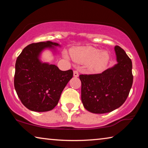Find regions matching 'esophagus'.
<instances>
[{
    "mask_svg": "<svg viewBox=\"0 0 148 148\" xmlns=\"http://www.w3.org/2000/svg\"><path fill=\"white\" fill-rule=\"evenodd\" d=\"M74 77H78L79 76V73L77 71H74Z\"/></svg>",
    "mask_w": 148,
    "mask_h": 148,
    "instance_id": "1",
    "label": "esophagus"
}]
</instances>
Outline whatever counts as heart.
Wrapping results in <instances>:
<instances>
[{
	"label": "heart",
	"mask_w": 148,
	"mask_h": 148,
	"mask_svg": "<svg viewBox=\"0 0 148 148\" xmlns=\"http://www.w3.org/2000/svg\"><path fill=\"white\" fill-rule=\"evenodd\" d=\"M72 59L78 63H89L90 68L99 71L107 64L110 59L109 54L106 51L100 50L91 46L79 47L71 51Z\"/></svg>",
	"instance_id": "obj_1"
}]
</instances>
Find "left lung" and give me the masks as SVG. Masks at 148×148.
Wrapping results in <instances>:
<instances>
[{"label": "left lung", "instance_id": "obj_1", "mask_svg": "<svg viewBox=\"0 0 148 148\" xmlns=\"http://www.w3.org/2000/svg\"><path fill=\"white\" fill-rule=\"evenodd\" d=\"M117 63L100 74H80L82 101L89 112L104 114L124 103L131 89L132 61L119 46H115Z\"/></svg>", "mask_w": 148, "mask_h": 148}]
</instances>
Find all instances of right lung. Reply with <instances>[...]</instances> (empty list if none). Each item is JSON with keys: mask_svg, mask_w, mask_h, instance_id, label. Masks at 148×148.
<instances>
[{"mask_svg": "<svg viewBox=\"0 0 148 148\" xmlns=\"http://www.w3.org/2000/svg\"><path fill=\"white\" fill-rule=\"evenodd\" d=\"M58 44L50 41L28 45L17 57L14 87L27 108L34 112H47L57 106L61 92L72 76L73 71H62L55 64L43 63L39 59L45 48Z\"/></svg>", "mask_w": 148, "mask_h": 148, "instance_id": "right-lung-1", "label": "right lung"}]
</instances>
